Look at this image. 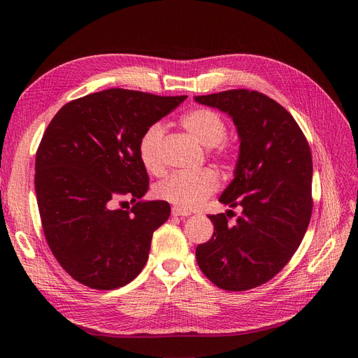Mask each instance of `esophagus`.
<instances>
[{
	"instance_id": "esophagus-1",
	"label": "esophagus",
	"mask_w": 358,
	"mask_h": 358,
	"mask_svg": "<svg viewBox=\"0 0 358 358\" xmlns=\"http://www.w3.org/2000/svg\"><path fill=\"white\" fill-rule=\"evenodd\" d=\"M171 215H173V216H189L191 212H189V210H185V209L173 208V209H171Z\"/></svg>"
}]
</instances>
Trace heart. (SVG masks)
Here are the masks:
<instances>
[{"label": "heart", "instance_id": "1", "mask_svg": "<svg viewBox=\"0 0 358 358\" xmlns=\"http://www.w3.org/2000/svg\"><path fill=\"white\" fill-rule=\"evenodd\" d=\"M182 125L203 146H215L222 161H230L233 148L224 140L227 124L220 113L206 107L192 109L182 116ZM162 138L164 128L159 124L150 125L140 137L138 157L143 167L154 175L164 170L162 162ZM220 188V178L210 169L192 173H175L158 183L157 196L179 209L192 210L208 200Z\"/></svg>", "mask_w": 358, "mask_h": 358}]
</instances>
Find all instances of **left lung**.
<instances>
[{"label": "left lung", "mask_w": 358, "mask_h": 358, "mask_svg": "<svg viewBox=\"0 0 358 358\" xmlns=\"http://www.w3.org/2000/svg\"><path fill=\"white\" fill-rule=\"evenodd\" d=\"M233 117L241 137L234 179L220 201L242 206L230 224L227 215H209L210 239L196 258L212 284L246 291L275 278L300 246L312 215V154L294 117L270 96L230 90L196 96Z\"/></svg>", "instance_id": "obj_1"}]
</instances>
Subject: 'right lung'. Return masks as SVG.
<instances>
[{
	"instance_id": "1",
	"label": "right lung",
	"mask_w": 358,
	"mask_h": 358,
	"mask_svg": "<svg viewBox=\"0 0 358 358\" xmlns=\"http://www.w3.org/2000/svg\"><path fill=\"white\" fill-rule=\"evenodd\" d=\"M187 99L122 88L62 106L36 154L43 231L57 262L94 289L124 287L142 272L167 201H137L149 189L140 137ZM135 204L116 208V203Z\"/></svg>"
}]
</instances>
